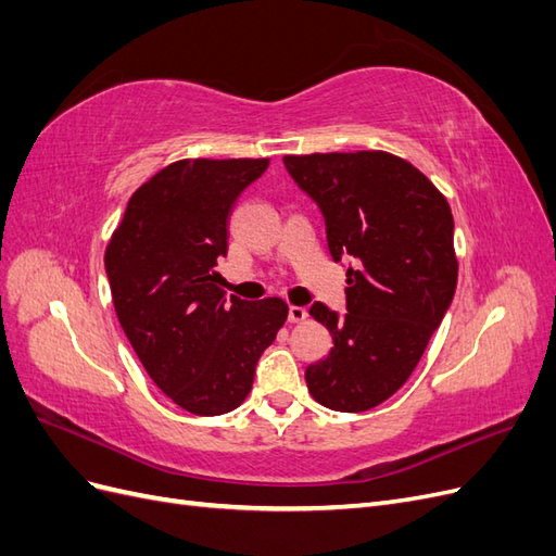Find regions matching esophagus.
I'll list each match as a JSON object with an SVG mask.
<instances>
[{"mask_svg":"<svg viewBox=\"0 0 556 556\" xmlns=\"http://www.w3.org/2000/svg\"><path fill=\"white\" fill-rule=\"evenodd\" d=\"M306 317H308V311L304 306H290V311H288L290 323H304Z\"/></svg>","mask_w":556,"mask_h":556,"instance_id":"34e87169","label":"esophagus"}]
</instances>
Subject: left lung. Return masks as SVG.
Segmentation results:
<instances>
[{
	"label": "left lung",
	"instance_id": "left-lung-1",
	"mask_svg": "<svg viewBox=\"0 0 556 556\" xmlns=\"http://www.w3.org/2000/svg\"><path fill=\"white\" fill-rule=\"evenodd\" d=\"M282 162L323 211L333 262H355L348 313L311 306L333 348L306 368L308 392L331 410H371L410 378L457 290L450 204L410 162L382 150Z\"/></svg>",
	"mask_w": 556,
	"mask_h": 556
}]
</instances>
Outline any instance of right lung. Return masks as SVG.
Wrapping results in <instances>:
<instances>
[{"instance_id": "1", "label": "right lung", "mask_w": 556, "mask_h": 556, "mask_svg": "<svg viewBox=\"0 0 556 556\" xmlns=\"http://www.w3.org/2000/svg\"><path fill=\"white\" fill-rule=\"evenodd\" d=\"M268 160H180L131 194L106 245L115 315L148 376L192 415L239 408L262 352L288 319L278 296L220 288L229 215Z\"/></svg>"}]
</instances>
